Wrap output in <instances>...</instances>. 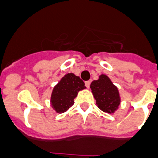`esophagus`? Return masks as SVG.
<instances>
[{
	"instance_id": "34e87169",
	"label": "esophagus",
	"mask_w": 158,
	"mask_h": 158,
	"mask_svg": "<svg viewBox=\"0 0 158 158\" xmlns=\"http://www.w3.org/2000/svg\"><path fill=\"white\" fill-rule=\"evenodd\" d=\"M85 85L86 86V88H89V85H90V81H87L85 82Z\"/></svg>"
}]
</instances>
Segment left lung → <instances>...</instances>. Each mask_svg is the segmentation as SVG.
Listing matches in <instances>:
<instances>
[{
  "mask_svg": "<svg viewBox=\"0 0 158 158\" xmlns=\"http://www.w3.org/2000/svg\"><path fill=\"white\" fill-rule=\"evenodd\" d=\"M91 90L98 107L106 113H113L120 103L118 89L107 76L101 75L98 80L92 81Z\"/></svg>",
  "mask_w": 158,
  "mask_h": 158,
  "instance_id": "left-lung-1",
  "label": "left lung"
}]
</instances>
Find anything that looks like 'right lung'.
Returning a JSON list of instances; mask_svg holds the SVG:
<instances>
[{"label": "right lung", "instance_id": "add662e5", "mask_svg": "<svg viewBox=\"0 0 158 158\" xmlns=\"http://www.w3.org/2000/svg\"><path fill=\"white\" fill-rule=\"evenodd\" d=\"M85 88L84 81L73 73H68L54 87L51 102L57 113H63L74 103L78 91Z\"/></svg>", "mask_w": 158, "mask_h": 158}]
</instances>
